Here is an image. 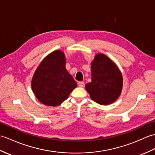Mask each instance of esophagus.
Returning a JSON list of instances; mask_svg holds the SVG:
<instances>
[{"label": "esophagus", "mask_w": 155, "mask_h": 155, "mask_svg": "<svg viewBox=\"0 0 155 155\" xmlns=\"http://www.w3.org/2000/svg\"><path fill=\"white\" fill-rule=\"evenodd\" d=\"M78 87H84V83L83 81L78 82Z\"/></svg>", "instance_id": "1"}]
</instances>
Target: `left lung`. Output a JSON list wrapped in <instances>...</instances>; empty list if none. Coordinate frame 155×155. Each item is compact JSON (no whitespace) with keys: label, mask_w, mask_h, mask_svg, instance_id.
<instances>
[{"label":"left lung","mask_w":155,"mask_h":155,"mask_svg":"<svg viewBox=\"0 0 155 155\" xmlns=\"http://www.w3.org/2000/svg\"><path fill=\"white\" fill-rule=\"evenodd\" d=\"M92 81L85 88L94 102L109 104L119 97L123 77L117 65L103 54L95 56L91 64Z\"/></svg>","instance_id":"obj_1"}]
</instances>
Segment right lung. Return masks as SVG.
Instances as JSON below:
<instances>
[{"label":"right lung","mask_w":155,"mask_h":155,"mask_svg":"<svg viewBox=\"0 0 155 155\" xmlns=\"http://www.w3.org/2000/svg\"><path fill=\"white\" fill-rule=\"evenodd\" d=\"M65 63L64 52L57 50L46 57L36 70L32 89L41 103L57 107L77 87V83L66 69Z\"/></svg>","instance_id":"1"}]
</instances>
